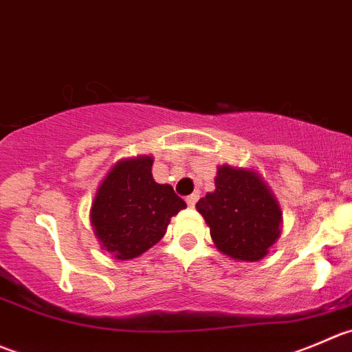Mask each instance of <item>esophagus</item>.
<instances>
[{"instance_id":"1","label":"esophagus","mask_w":352,"mask_h":352,"mask_svg":"<svg viewBox=\"0 0 352 352\" xmlns=\"http://www.w3.org/2000/svg\"><path fill=\"white\" fill-rule=\"evenodd\" d=\"M198 198H200V195H198V193H193V195H190V197H186L188 207L193 208L195 204H197V201H198Z\"/></svg>"}]
</instances>
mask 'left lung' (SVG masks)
<instances>
[{
	"mask_svg": "<svg viewBox=\"0 0 352 352\" xmlns=\"http://www.w3.org/2000/svg\"><path fill=\"white\" fill-rule=\"evenodd\" d=\"M215 248L236 262H260L277 243L283 210L256 169L222 164L215 190L197 201Z\"/></svg>",
	"mask_w": 352,
	"mask_h": 352,
	"instance_id": "obj_1",
	"label": "left lung"
}]
</instances>
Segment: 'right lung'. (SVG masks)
Here are the masks:
<instances>
[{
  "label": "right lung",
  "instance_id": "add662e5",
  "mask_svg": "<svg viewBox=\"0 0 352 352\" xmlns=\"http://www.w3.org/2000/svg\"><path fill=\"white\" fill-rule=\"evenodd\" d=\"M152 164L148 154L118 161L100 181L90 207L94 234L121 262L157 245L173 215L186 207L171 184L155 183Z\"/></svg>",
  "mask_w": 352,
  "mask_h": 352
}]
</instances>
